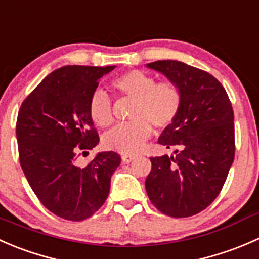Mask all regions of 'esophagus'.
I'll list each match as a JSON object with an SVG mask.
<instances>
[{"label": "esophagus", "mask_w": 259, "mask_h": 259, "mask_svg": "<svg viewBox=\"0 0 259 259\" xmlns=\"http://www.w3.org/2000/svg\"><path fill=\"white\" fill-rule=\"evenodd\" d=\"M135 159L134 155H129V154H124V155L121 156V160L122 163H130V161H133Z\"/></svg>", "instance_id": "1"}]
</instances>
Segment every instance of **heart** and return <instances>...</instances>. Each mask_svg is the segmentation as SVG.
Segmentation results:
<instances>
[{
  "mask_svg": "<svg viewBox=\"0 0 259 259\" xmlns=\"http://www.w3.org/2000/svg\"><path fill=\"white\" fill-rule=\"evenodd\" d=\"M111 86L119 95L133 99L135 104L130 111L132 121L117 125L104 137V145L109 150L129 155L139 153L150 138L151 126L166 129L182 109V89L174 81L156 82L151 75L132 70L114 79ZM88 110L98 126L109 127L113 124V105L105 91L98 89L91 94Z\"/></svg>",
  "mask_w": 259,
  "mask_h": 259,
  "instance_id": "heart-1",
  "label": "heart"
}]
</instances>
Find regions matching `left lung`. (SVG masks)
<instances>
[{
	"label": "left lung",
	"mask_w": 259,
	"mask_h": 259,
	"mask_svg": "<svg viewBox=\"0 0 259 259\" xmlns=\"http://www.w3.org/2000/svg\"><path fill=\"white\" fill-rule=\"evenodd\" d=\"M146 67L165 75L183 93L180 113L158 143L176 155L150 158L145 189L154 207L173 218L204 210L218 197L234 159V114L213 75L176 60Z\"/></svg>",
	"instance_id": "left-lung-1"
}]
</instances>
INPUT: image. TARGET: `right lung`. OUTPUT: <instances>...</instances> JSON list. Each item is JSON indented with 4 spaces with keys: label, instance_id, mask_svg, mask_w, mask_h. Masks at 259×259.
Masks as SVG:
<instances>
[{
    "label": "right lung",
    "instance_id": "right-lung-1",
    "mask_svg": "<svg viewBox=\"0 0 259 259\" xmlns=\"http://www.w3.org/2000/svg\"><path fill=\"white\" fill-rule=\"evenodd\" d=\"M114 69L60 67L36 86L18 111L21 168L38 200L60 218L79 222L100 209L121 161L115 151H101L83 168L75 164L79 151L98 145L89 99L99 80Z\"/></svg>",
    "mask_w": 259,
    "mask_h": 259
}]
</instances>
